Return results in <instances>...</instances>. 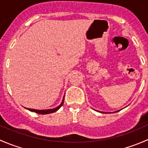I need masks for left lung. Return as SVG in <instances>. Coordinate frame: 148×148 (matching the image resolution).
<instances>
[{"instance_id": "left-lung-1", "label": "left lung", "mask_w": 148, "mask_h": 148, "mask_svg": "<svg viewBox=\"0 0 148 148\" xmlns=\"http://www.w3.org/2000/svg\"><path fill=\"white\" fill-rule=\"evenodd\" d=\"M117 112H118V111H117Z\"/></svg>"}]
</instances>
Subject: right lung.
<instances>
[{"instance_id":"obj_1","label":"right lung","mask_w":148,"mask_h":148,"mask_svg":"<svg viewBox=\"0 0 148 148\" xmlns=\"http://www.w3.org/2000/svg\"><path fill=\"white\" fill-rule=\"evenodd\" d=\"M64 97L63 100H62V102L61 103L60 105L58 106V107H56V108L50 109V110H34V109H30V108H26V109H27V110H29V111H31V112H34L38 113V114H50V113H53V112H54L57 111V110H59V109L61 107H62V104H63V103H64ZM25 108H26V107H25Z\"/></svg>"}]
</instances>
